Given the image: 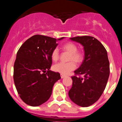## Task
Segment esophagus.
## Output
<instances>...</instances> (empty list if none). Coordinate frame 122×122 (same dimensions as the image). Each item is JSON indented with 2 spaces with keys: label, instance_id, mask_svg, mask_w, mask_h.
Returning <instances> with one entry per match:
<instances>
[{
  "label": "esophagus",
  "instance_id": "obj_1",
  "mask_svg": "<svg viewBox=\"0 0 122 122\" xmlns=\"http://www.w3.org/2000/svg\"><path fill=\"white\" fill-rule=\"evenodd\" d=\"M60 76H61V78H64L65 77V75H63V74H60Z\"/></svg>",
  "mask_w": 122,
  "mask_h": 122
}]
</instances>
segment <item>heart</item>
<instances>
[{
    "instance_id": "1",
    "label": "heart",
    "mask_w": 122,
    "mask_h": 122,
    "mask_svg": "<svg viewBox=\"0 0 122 122\" xmlns=\"http://www.w3.org/2000/svg\"><path fill=\"white\" fill-rule=\"evenodd\" d=\"M61 48L63 51L70 53V55L68 57V61L70 62L68 63H59L53 66V70L61 74H67L76 68L75 63L79 65L83 62L84 54L81 50H78L77 45L72 42H66L62 45ZM51 57L54 62H57L59 60L60 54L59 50L57 48H55L52 51Z\"/></svg>"
}]
</instances>
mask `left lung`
Returning a JSON list of instances; mask_svg holds the SVG:
<instances>
[{"mask_svg": "<svg viewBox=\"0 0 122 122\" xmlns=\"http://www.w3.org/2000/svg\"><path fill=\"white\" fill-rule=\"evenodd\" d=\"M70 39L82 45L85 57L71 77L73 85L68 95L75 104L88 107L99 100L107 84L110 72L107 51L93 36H76Z\"/></svg>", "mask_w": 122, "mask_h": 122, "instance_id": "1", "label": "left lung"}]
</instances>
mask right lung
Returning a JSON list of instances; mask_svg holds the SVG:
<instances>
[{"label": "right lung", "mask_w": 122, "mask_h": 122, "mask_svg": "<svg viewBox=\"0 0 122 122\" xmlns=\"http://www.w3.org/2000/svg\"><path fill=\"white\" fill-rule=\"evenodd\" d=\"M56 41L45 35H33L17 52L14 82L21 99L28 105L38 106L45 103L51 95L55 82L61 78L59 73L49 70L52 62L51 54L57 46Z\"/></svg>", "instance_id": "add662e5"}]
</instances>
